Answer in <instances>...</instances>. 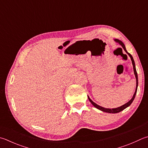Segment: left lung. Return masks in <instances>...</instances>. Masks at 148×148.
I'll use <instances>...</instances> for the list:
<instances>
[{
    "label": "left lung",
    "instance_id": "1",
    "mask_svg": "<svg viewBox=\"0 0 148 148\" xmlns=\"http://www.w3.org/2000/svg\"><path fill=\"white\" fill-rule=\"evenodd\" d=\"M115 41L116 42H117L119 44H121V45L122 46V48H123V49H124V51H126L127 55H129V56L131 58V60H132V64H133V71H134V73H135V78H136V90H135V93L134 95H133V96L132 97V99H131L129 102H127L126 104H125L124 105H122V106L121 107H119V108H113V109H109V108H103L102 106H99L98 104H97L95 103L94 102L92 101V100L90 99V97H88V99L89 100H90V102L92 104H93V106L95 107L96 108L98 109V110H101L102 111H104V112H106V113H119V112H121V111L124 110V109H126V108H127L128 106H130L131 105V104L133 102V100H134L135 97V95H136V91H137V87H138V75H137V73H136V68H135V62H134V60H133V57L132 56V55H131L130 53H129L127 51V50L126 49V47H125L124 43L122 42V41L119 40V39H115Z\"/></svg>",
    "mask_w": 148,
    "mask_h": 148
}]
</instances>
